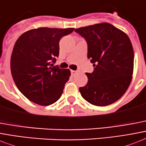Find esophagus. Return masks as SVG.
<instances>
[{
  "instance_id": "34e87169",
  "label": "esophagus",
  "mask_w": 146,
  "mask_h": 146,
  "mask_svg": "<svg viewBox=\"0 0 146 146\" xmlns=\"http://www.w3.org/2000/svg\"><path fill=\"white\" fill-rule=\"evenodd\" d=\"M70 72H71V74H72V75H75L76 73H77L76 70H71Z\"/></svg>"
}]
</instances>
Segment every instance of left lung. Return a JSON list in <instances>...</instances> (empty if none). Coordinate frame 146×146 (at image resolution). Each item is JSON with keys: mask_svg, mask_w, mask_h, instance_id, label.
Wrapping results in <instances>:
<instances>
[{"mask_svg": "<svg viewBox=\"0 0 146 146\" xmlns=\"http://www.w3.org/2000/svg\"><path fill=\"white\" fill-rule=\"evenodd\" d=\"M88 43V58L94 70L86 73L82 97L92 105L108 106L120 99L132 79L134 54L128 36L110 23L76 28Z\"/></svg>", "mask_w": 146, "mask_h": 146, "instance_id": "obj_1", "label": "left lung"}]
</instances>
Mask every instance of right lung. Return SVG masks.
<instances>
[{"label": "right lung", "mask_w": 146, "mask_h": 146, "mask_svg": "<svg viewBox=\"0 0 146 146\" xmlns=\"http://www.w3.org/2000/svg\"><path fill=\"white\" fill-rule=\"evenodd\" d=\"M74 28H39L25 32L15 43L10 59L12 76L25 97L40 106L61 98L69 69L52 67L59 55V41Z\"/></svg>", "instance_id": "obj_1"}]
</instances>
